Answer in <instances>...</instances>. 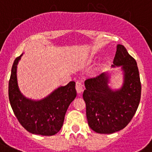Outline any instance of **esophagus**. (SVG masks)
Instances as JSON below:
<instances>
[{"label": "esophagus", "instance_id": "34e87169", "mask_svg": "<svg viewBox=\"0 0 152 152\" xmlns=\"http://www.w3.org/2000/svg\"><path fill=\"white\" fill-rule=\"evenodd\" d=\"M76 92H77V93H79V94H80L81 93H82V92H83V90H84L83 86H82V83H81L80 82H76Z\"/></svg>", "mask_w": 152, "mask_h": 152}]
</instances>
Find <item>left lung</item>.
<instances>
[{"label":"left lung","mask_w":152,"mask_h":152,"mask_svg":"<svg viewBox=\"0 0 152 152\" xmlns=\"http://www.w3.org/2000/svg\"><path fill=\"white\" fill-rule=\"evenodd\" d=\"M112 66H121L124 83L119 90L108 86L109 76L103 73L85 82L83 99L89 126L97 133L112 134L125 128L138 107L141 84L135 59L126 48L117 45Z\"/></svg>","instance_id":"left-lung-1"}]
</instances>
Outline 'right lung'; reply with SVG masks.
Segmentation results:
<instances>
[{"mask_svg": "<svg viewBox=\"0 0 152 152\" xmlns=\"http://www.w3.org/2000/svg\"><path fill=\"white\" fill-rule=\"evenodd\" d=\"M22 55L15 59L12 67L9 82L11 107L18 121L29 132L53 135L62 128L67 108L76 98V83L70 82L61 86L42 100L27 99L20 91L17 78V67Z\"/></svg>", "mask_w": 152, "mask_h": 152, "instance_id": "1", "label": "right lung"}]
</instances>
